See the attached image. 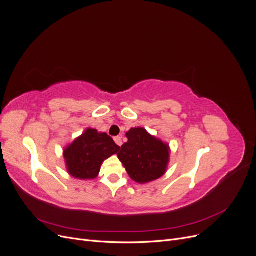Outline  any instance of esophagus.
<instances>
[{
  "label": "esophagus",
  "instance_id": "1",
  "mask_svg": "<svg viewBox=\"0 0 256 256\" xmlns=\"http://www.w3.org/2000/svg\"><path fill=\"white\" fill-rule=\"evenodd\" d=\"M122 136H116V138H114V141H115V143L118 144V146H122Z\"/></svg>",
  "mask_w": 256,
  "mask_h": 256
}]
</instances>
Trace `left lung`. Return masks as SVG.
Instances as JSON below:
<instances>
[{
    "label": "left lung",
    "instance_id": "left-lung-1",
    "mask_svg": "<svg viewBox=\"0 0 256 256\" xmlns=\"http://www.w3.org/2000/svg\"><path fill=\"white\" fill-rule=\"evenodd\" d=\"M128 142L122 146L118 157L130 178L138 184H148L164 176L170 162V146L142 127L126 132Z\"/></svg>",
    "mask_w": 256,
    "mask_h": 256
}]
</instances>
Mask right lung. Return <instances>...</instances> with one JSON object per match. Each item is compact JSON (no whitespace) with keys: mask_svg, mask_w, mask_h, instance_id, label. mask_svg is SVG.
<instances>
[{"mask_svg":"<svg viewBox=\"0 0 256 256\" xmlns=\"http://www.w3.org/2000/svg\"><path fill=\"white\" fill-rule=\"evenodd\" d=\"M120 148L106 132L88 128L63 150L67 172L76 180H95L104 161L118 154Z\"/></svg>","mask_w":256,"mask_h":256,"instance_id":"right-lung-1","label":"right lung"}]
</instances>
